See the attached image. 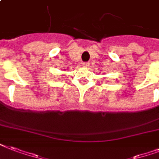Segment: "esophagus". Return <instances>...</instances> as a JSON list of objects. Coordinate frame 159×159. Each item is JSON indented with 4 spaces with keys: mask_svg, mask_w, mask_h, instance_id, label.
<instances>
[{
    "mask_svg": "<svg viewBox=\"0 0 159 159\" xmlns=\"http://www.w3.org/2000/svg\"><path fill=\"white\" fill-rule=\"evenodd\" d=\"M82 66H83V67H89L90 63L88 62H82Z\"/></svg>",
    "mask_w": 159,
    "mask_h": 159,
    "instance_id": "34e87169",
    "label": "esophagus"
}]
</instances>
